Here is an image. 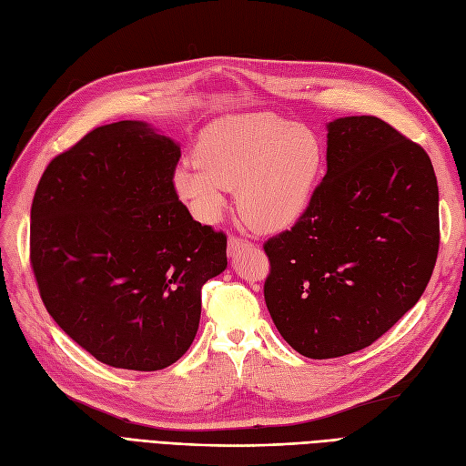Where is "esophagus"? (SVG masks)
<instances>
[{
	"mask_svg": "<svg viewBox=\"0 0 466 466\" xmlns=\"http://www.w3.org/2000/svg\"><path fill=\"white\" fill-rule=\"evenodd\" d=\"M249 246H251V242H249L248 238H244V236L232 234V236L228 238V253H230V255L238 253L242 248H249Z\"/></svg>",
	"mask_w": 466,
	"mask_h": 466,
	"instance_id": "esophagus-1",
	"label": "esophagus"
}]
</instances>
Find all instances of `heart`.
I'll return each mask as SVG.
<instances>
[{"label":"heart","mask_w":466,"mask_h":466,"mask_svg":"<svg viewBox=\"0 0 466 466\" xmlns=\"http://www.w3.org/2000/svg\"><path fill=\"white\" fill-rule=\"evenodd\" d=\"M323 148L306 126L268 112L222 117L199 135L198 158L174 174L179 198L217 220L238 186V208L253 228L277 232L304 215L318 184Z\"/></svg>","instance_id":"heart-1"}]
</instances>
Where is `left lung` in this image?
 Segmentation results:
<instances>
[{
	"label": "left lung",
	"mask_w": 466,
	"mask_h": 466,
	"mask_svg": "<svg viewBox=\"0 0 466 466\" xmlns=\"http://www.w3.org/2000/svg\"><path fill=\"white\" fill-rule=\"evenodd\" d=\"M327 174L290 230L263 244L265 304L306 358L362 350L426 290L440 249L428 153L375 116L329 124Z\"/></svg>",
	"instance_id": "obj_1"
}]
</instances>
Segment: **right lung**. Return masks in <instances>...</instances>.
<instances>
[{
  "label": "right lung",
  "instance_id": "obj_1",
  "mask_svg": "<svg viewBox=\"0 0 466 466\" xmlns=\"http://www.w3.org/2000/svg\"><path fill=\"white\" fill-rule=\"evenodd\" d=\"M179 147L143 122L95 127L50 160L31 207V267L44 306L112 368L182 358L203 284L227 268V234L193 220L174 174Z\"/></svg>",
  "mask_w": 466,
  "mask_h": 466
}]
</instances>
